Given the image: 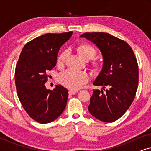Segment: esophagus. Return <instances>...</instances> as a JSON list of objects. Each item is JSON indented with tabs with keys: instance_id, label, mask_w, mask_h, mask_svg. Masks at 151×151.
Listing matches in <instances>:
<instances>
[{
	"instance_id": "34e87169",
	"label": "esophagus",
	"mask_w": 151,
	"mask_h": 151,
	"mask_svg": "<svg viewBox=\"0 0 151 151\" xmlns=\"http://www.w3.org/2000/svg\"><path fill=\"white\" fill-rule=\"evenodd\" d=\"M78 91H73V90H70L69 91V95H74L76 93H77Z\"/></svg>"
}]
</instances>
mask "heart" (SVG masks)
Wrapping results in <instances>:
<instances>
[{"label": "heart", "mask_w": 151, "mask_h": 151, "mask_svg": "<svg viewBox=\"0 0 151 151\" xmlns=\"http://www.w3.org/2000/svg\"><path fill=\"white\" fill-rule=\"evenodd\" d=\"M78 51L80 55L84 60H91L96 54V51L89 45H82L78 47ZM68 55V51L65 50L60 53L57 59L58 65H63ZM58 82L62 85L71 90H77L81 88L88 80L87 73L83 71L69 69L64 73L60 74Z\"/></svg>", "instance_id": "obj_1"}]
</instances>
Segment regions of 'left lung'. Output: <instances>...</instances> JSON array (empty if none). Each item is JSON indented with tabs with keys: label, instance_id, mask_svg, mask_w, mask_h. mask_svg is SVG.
Wrapping results in <instances>:
<instances>
[{
	"label": "left lung",
	"instance_id": "1",
	"mask_svg": "<svg viewBox=\"0 0 151 151\" xmlns=\"http://www.w3.org/2000/svg\"><path fill=\"white\" fill-rule=\"evenodd\" d=\"M80 37L96 45L104 60L93 83L102 89L93 90L88 109L99 120L113 122L124 114L135 98L139 79L137 60L127 42L108 33H84Z\"/></svg>",
	"mask_w": 151,
	"mask_h": 151
}]
</instances>
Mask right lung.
<instances>
[{
  "label": "right lung",
  "mask_w": 151,
  "mask_h": 151,
  "mask_svg": "<svg viewBox=\"0 0 151 151\" xmlns=\"http://www.w3.org/2000/svg\"><path fill=\"white\" fill-rule=\"evenodd\" d=\"M73 32L46 34L27 43L16 67L15 83L22 107L35 121L47 124L54 121L65 109L68 91L61 85L47 89L48 71L56 65L60 47Z\"/></svg>",
  "instance_id": "obj_1"
}]
</instances>
